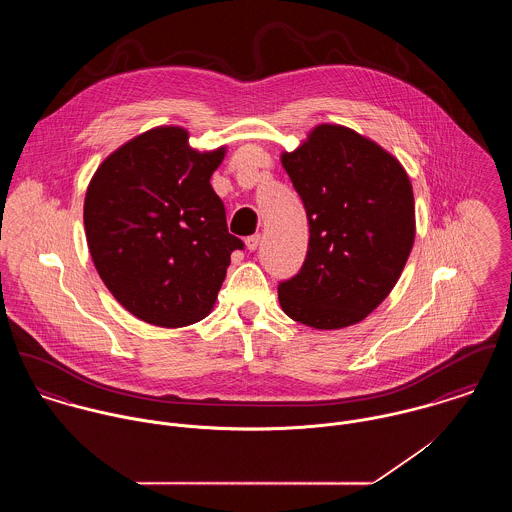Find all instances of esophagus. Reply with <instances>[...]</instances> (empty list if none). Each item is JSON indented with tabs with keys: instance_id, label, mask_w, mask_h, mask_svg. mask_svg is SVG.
<instances>
[{
	"instance_id": "esophagus-1",
	"label": "esophagus",
	"mask_w": 512,
	"mask_h": 512,
	"mask_svg": "<svg viewBox=\"0 0 512 512\" xmlns=\"http://www.w3.org/2000/svg\"><path fill=\"white\" fill-rule=\"evenodd\" d=\"M244 242H246V248H248L250 252H254V250L258 248V244H260V234H252V236H248Z\"/></svg>"
}]
</instances>
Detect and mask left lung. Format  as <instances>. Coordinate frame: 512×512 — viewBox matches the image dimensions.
<instances>
[{"label":"left lung","instance_id":"left-lung-1","mask_svg":"<svg viewBox=\"0 0 512 512\" xmlns=\"http://www.w3.org/2000/svg\"><path fill=\"white\" fill-rule=\"evenodd\" d=\"M309 220L301 270L280 282L293 321L341 329L363 321L398 282L416 219L404 167L357 132L323 124L282 155Z\"/></svg>","mask_w":512,"mask_h":512}]
</instances>
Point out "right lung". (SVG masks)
<instances>
[{
	"label": "right lung",
	"instance_id": "right-lung-1",
	"mask_svg": "<svg viewBox=\"0 0 512 512\" xmlns=\"http://www.w3.org/2000/svg\"><path fill=\"white\" fill-rule=\"evenodd\" d=\"M187 140L175 126L134 138L104 159L84 199L88 250L102 282L157 327L207 317L230 254L244 248L228 234L211 187L224 147L199 153Z\"/></svg>",
	"mask_w": 512,
	"mask_h": 512
}]
</instances>
